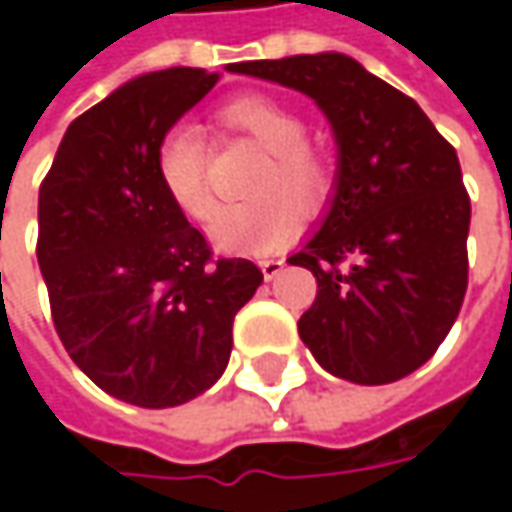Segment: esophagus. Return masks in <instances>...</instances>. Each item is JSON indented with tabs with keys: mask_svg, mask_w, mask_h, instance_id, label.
Instances as JSON below:
<instances>
[{
	"mask_svg": "<svg viewBox=\"0 0 512 512\" xmlns=\"http://www.w3.org/2000/svg\"><path fill=\"white\" fill-rule=\"evenodd\" d=\"M259 267H262L265 279H276V276L282 273L285 262H282V259H262V262H259Z\"/></svg>",
	"mask_w": 512,
	"mask_h": 512,
	"instance_id": "1",
	"label": "esophagus"
}]
</instances>
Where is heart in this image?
<instances>
[{
    "label": "heart",
    "instance_id": "b5f03b06",
    "mask_svg": "<svg viewBox=\"0 0 512 512\" xmlns=\"http://www.w3.org/2000/svg\"><path fill=\"white\" fill-rule=\"evenodd\" d=\"M216 122L242 133L267 150L253 173L250 196L219 210L210 225L213 242L230 253H273L287 245L299 227L302 210L327 205L336 170L325 150L307 142V122L293 108L270 96H236L216 110ZM156 179L176 210L193 222H207L216 210L210 193V153L199 130L173 125L156 145Z\"/></svg>",
    "mask_w": 512,
    "mask_h": 512
}]
</instances>
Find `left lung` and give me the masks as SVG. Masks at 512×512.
<instances>
[{
    "label": "left lung",
    "instance_id": "obj_1",
    "mask_svg": "<svg viewBox=\"0 0 512 512\" xmlns=\"http://www.w3.org/2000/svg\"><path fill=\"white\" fill-rule=\"evenodd\" d=\"M307 93L339 145L336 196L290 265L316 276L299 336L327 373L390 384L419 370L467 290L470 196L456 148L402 90L344 56L227 65Z\"/></svg>",
    "mask_w": 512,
    "mask_h": 512
}]
</instances>
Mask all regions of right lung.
<instances>
[{
  "mask_svg": "<svg viewBox=\"0 0 512 512\" xmlns=\"http://www.w3.org/2000/svg\"><path fill=\"white\" fill-rule=\"evenodd\" d=\"M219 82L202 68L145 73L70 122L39 187L36 259L76 367L136 407H176L225 373L233 319L262 285L213 256L156 179V145Z\"/></svg>",
  "mask_w": 512,
  "mask_h": 512,
  "instance_id": "1",
  "label": "right lung"
}]
</instances>
